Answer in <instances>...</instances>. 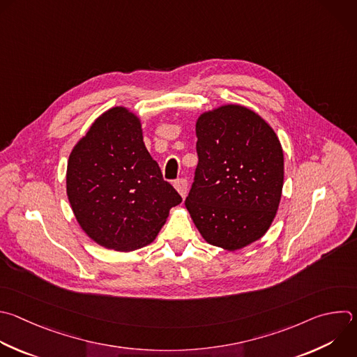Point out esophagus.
<instances>
[{
  "instance_id": "esophagus-1",
  "label": "esophagus",
  "mask_w": 357,
  "mask_h": 357,
  "mask_svg": "<svg viewBox=\"0 0 357 357\" xmlns=\"http://www.w3.org/2000/svg\"><path fill=\"white\" fill-rule=\"evenodd\" d=\"M174 186L175 189L178 190V193L185 199L186 195H188V181L185 178H181V179H176L174 182Z\"/></svg>"
}]
</instances>
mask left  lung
Here are the masks:
<instances>
[{
    "instance_id": "8db88e82",
    "label": "left lung",
    "mask_w": 357,
    "mask_h": 357,
    "mask_svg": "<svg viewBox=\"0 0 357 357\" xmlns=\"http://www.w3.org/2000/svg\"><path fill=\"white\" fill-rule=\"evenodd\" d=\"M196 137L199 162L185 206L208 244L241 250L265 235L279 208L282 144L258 113L241 105L202 113Z\"/></svg>"
}]
</instances>
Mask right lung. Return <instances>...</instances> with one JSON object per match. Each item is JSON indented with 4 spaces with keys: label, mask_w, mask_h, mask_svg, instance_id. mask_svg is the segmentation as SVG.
I'll use <instances>...</instances> for the list:
<instances>
[{
    "label": "right lung",
    "mask_w": 357,
    "mask_h": 357,
    "mask_svg": "<svg viewBox=\"0 0 357 357\" xmlns=\"http://www.w3.org/2000/svg\"><path fill=\"white\" fill-rule=\"evenodd\" d=\"M66 182L84 232L121 252L151 244L182 202L147 151L140 119L123 106L102 113L74 146Z\"/></svg>",
    "instance_id": "1"
}]
</instances>
